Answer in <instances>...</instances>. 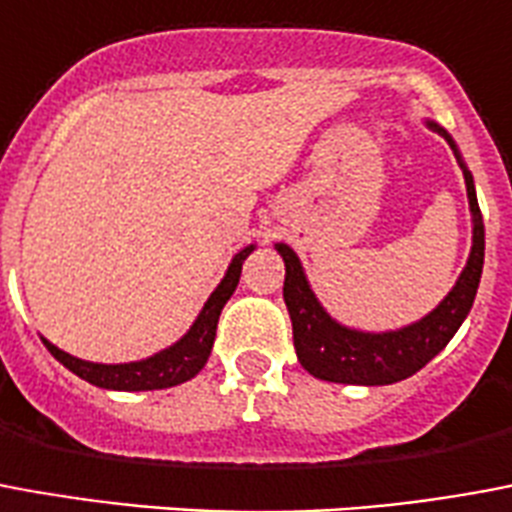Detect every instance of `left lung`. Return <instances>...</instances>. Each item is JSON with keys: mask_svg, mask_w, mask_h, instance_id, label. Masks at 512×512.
<instances>
[{"mask_svg": "<svg viewBox=\"0 0 512 512\" xmlns=\"http://www.w3.org/2000/svg\"><path fill=\"white\" fill-rule=\"evenodd\" d=\"M426 127L439 132L448 140L456 154L458 165L464 170L467 184L469 211H472V249H469L467 266L456 279L437 309H431L418 323L404 325L396 331H358L333 320L317 301L301 260L287 244H274L276 252L285 260V304L293 320L295 355L306 372L317 380L344 382V385H391L407 380L420 372L426 363L445 350L453 333L467 320L472 301L478 295L480 274H483V257H486V227L480 217L478 195L472 173L461 160L456 140L448 130H442L437 121H426Z\"/></svg>", "mask_w": 512, "mask_h": 512, "instance_id": "left-lung-1", "label": "left lung"}]
</instances>
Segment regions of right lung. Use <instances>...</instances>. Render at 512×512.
I'll list each match as a JSON object with an SVG mask.
<instances>
[{
    "mask_svg": "<svg viewBox=\"0 0 512 512\" xmlns=\"http://www.w3.org/2000/svg\"><path fill=\"white\" fill-rule=\"evenodd\" d=\"M255 252V244L244 246L227 266V274L222 276V282L217 290L208 295V301L200 309L198 320L192 323L179 342L170 344L165 350L154 352L143 361H130V363H92L81 361L70 352L59 350L56 344L43 339L48 352L54 355L56 361L67 366L70 372L78 374L81 380L92 382L97 388L105 391H162V388H173L181 382L192 380L195 374L206 366L211 347H214V336H217V323L222 306L230 301V295L238 287L241 279V266L244 260Z\"/></svg>",
    "mask_w": 512,
    "mask_h": 512,
    "instance_id": "right-lung-1",
    "label": "right lung"
}]
</instances>
